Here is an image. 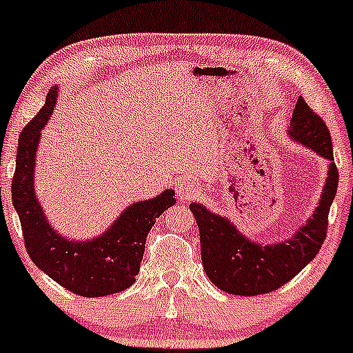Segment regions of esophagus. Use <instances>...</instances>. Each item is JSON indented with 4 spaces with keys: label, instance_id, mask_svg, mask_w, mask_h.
Here are the masks:
<instances>
[{
    "label": "esophagus",
    "instance_id": "1",
    "mask_svg": "<svg viewBox=\"0 0 353 353\" xmlns=\"http://www.w3.org/2000/svg\"><path fill=\"white\" fill-rule=\"evenodd\" d=\"M199 195V188L192 180H181L176 183V196L180 200H193Z\"/></svg>",
    "mask_w": 353,
    "mask_h": 353
}]
</instances>
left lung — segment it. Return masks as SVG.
Masks as SVG:
<instances>
[{"label":"left lung","instance_id":"8db88e82","mask_svg":"<svg viewBox=\"0 0 353 353\" xmlns=\"http://www.w3.org/2000/svg\"><path fill=\"white\" fill-rule=\"evenodd\" d=\"M286 131L291 139L330 161L318 207L293 236L268 244L251 241L225 215L214 214L202 203H190L200 230L203 269L208 279L229 294L256 296L278 290L313 261L327 237L330 205L339 187L328 128L299 97Z\"/></svg>","mask_w":353,"mask_h":353}]
</instances>
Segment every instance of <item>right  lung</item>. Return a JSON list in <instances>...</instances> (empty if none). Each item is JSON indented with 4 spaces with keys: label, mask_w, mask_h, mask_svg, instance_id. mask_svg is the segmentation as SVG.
Returning <instances> with one entry per match:
<instances>
[{
    "label": "right lung",
    "mask_w": 353,
    "mask_h": 353,
    "mask_svg": "<svg viewBox=\"0 0 353 353\" xmlns=\"http://www.w3.org/2000/svg\"><path fill=\"white\" fill-rule=\"evenodd\" d=\"M59 87L48 92L45 105L21 131L17 170L11 181L13 207L20 217L28 256L60 286L85 298L128 290L136 281L145 254L146 236L166 208L175 205V192L132 202L108 230L92 239H69L52 227L35 192V161L41 130L54 112Z\"/></svg>",
    "instance_id": "add662e5"
}]
</instances>
